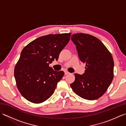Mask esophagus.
<instances>
[{
  "mask_svg": "<svg viewBox=\"0 0 126 126\" xmlns=\"http://www.w3.org/2000/svg\"><path fill=\"white\" fill-rule=\"evenodd\" d=\"M64 73H65V75H68V74H70V73H69V72H68V71H64Z\"/></svg>",
  "mask_w": 126,
  "mask_h": 126,
  "instance_id": "esophagus-1",
  "label": "esophagus"
}]
</instances>
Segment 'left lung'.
<instances>
[{"label": "left lung", "mask_w": 126, "mask_h": 126, "mask_svg": "<svg viewBox=\"0 0 126 126\" xmlns=\"http://www.w3.org/2000/svg\"><path fill=\"white\" fill-rule=\"evenodd\" d=\"M71 39L76 45L80 60L85 63L86 67L82 75L75 74V80L70 87L83 98L97 99L105 93L113 81V57L100 40L92 35L75 33Z\"/></svg>", "instance_id": "1"}]
</instances>
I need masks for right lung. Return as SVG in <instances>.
I'll return each instance as SVG.
<instances>
[{
	"label": "right lung",
	"mask_w": 126,
	"mask_h": 126,
	"mask_svg": "<svg viewBox=\"0 0 126 126\" xmlns=\"http://www.w3.org/2000/svg\"><path fill=\"white\" fill-rule=\"evenodd\" d=\"M71 33L40 37L24 48L15 68V77L18 89L24 97L35 103L47 100L57 83L64 75L49 66L57 61L59 55L70 41Z\"/></svg>",
	"instance_id": "1"
}]
</instances>
